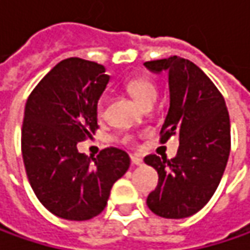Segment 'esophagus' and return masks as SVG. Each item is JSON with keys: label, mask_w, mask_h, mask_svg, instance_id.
<instances>
[{"label": "esophagus", "mask_w": 250, "mask_h": 250, "mask_svg": "<svg viewBox=\"0 0 250 250\" xmlns=\"http://www.w3.org/2000/svg\"><path fill=\"white\" fill-rule=\"evenodd\" d=\"M130 163L133 164V166H142L143 164V160L138 157V156H130Z\"/></svg>", "instance_id": "34e87169"}]
</instances>
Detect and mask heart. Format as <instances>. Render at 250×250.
I'll return each instance as SVG.
<instances>
[{
  "mask_svg": "<svg viewBox=\"0 0 250 250\" xmlns=\"http://www.w3.org/2000/svg\"><path fill=\"white\" fill-rule=\"evenodd\" d=\"M125 87L143 105H146L149 103H153L154 99H156V94H157L156 84L151 82L149 78H146V76L132 78V79H129L126 82ZM104 108H105V105H104V97H101L99 103H97V114H99V117H103Z\"/></svg>",
  "mask_w": 250,
  "mask_h": 250,
  "instance_id": "b5f03b06",
  "label": "heart"
}]
</instances>
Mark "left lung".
Wrapping results in <instances>:
<instances>
[{"label": "left lung", "instance_id": "8db88e82", "mask_svg": "<svg viewBox=\"0 0 250 250\" xmlns=\"http://www.w3.org/2000/svg\"><path fill=\"white\" fill-rule=\"evenodd\" d=\"M145 66L151 72H168L169 110L160 142L179 139L174 159L145 157L159 174L147 206L164 218H185L206 206L223 178L231 150L229 115L216 84L189 60L174 55Z\"/></svg>", "mask_w": 250, "mask_h": 250}]
</instances>
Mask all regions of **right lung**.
<instances>
[{
  "label": "right lung",
  "mask_w": 250,
  "mask_h": 250,
  "mask_svg": "<svg viewBox=\"0 0 250 250\" xmlns=\"http://www.w3.org/2000/svg\"><path fill=\"white\" fill-rule=\"evenodd\" d=\"M110 76L82 58L57 63L27 97L22 125V156L37 199L55 216L84 221L99 216L112 185L129 168L124 150L107 147L97 157L78 143L99 129L97 103Z\"/></svg>",
  "instance_id": "1"
}]
</instances>
